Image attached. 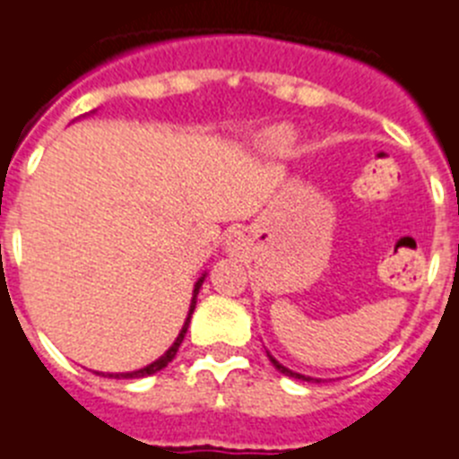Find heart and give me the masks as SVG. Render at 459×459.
Returning <instances> with one entry per match:
<instances>
[{"label": "heart", "mask_w": 459, "mask_h": 459, "mask_svg": "<svg viewBox=\"0 0 459 459\" xmlns=\"http://www.w3.org/2000/svg\"><path fill=\"white\" fill-rule=\"evenodd\" d=\"M270 141H273L274 147H279V150H284V147H289L290 141H293V134H290L289 129H277V131H273V135H270Z\"/></svg>", "instance_id": "heart-1"}]
</instances>
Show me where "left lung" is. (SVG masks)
I'll return each instance as SVG.
<instances>
[{
    "label": "left lung",
    "instance_id": "obj_1",
    "mask_svg": "<svg viewBox=\"0 0 459 459\" xmlns=\"http://www.w3.org/2000/svg\"><path fill=\"white\" fill-rule=\"evenodd\" d=\"M268 358H270V362H273L274 368H277V369H279V372H281V374H286V377L300 378V381H318V378H312V377H305V374H298V372H293V369L284 368V365H281V362H277V360H274V358H273V356H270V353H268Z\"/></svg>",
    "mask_w": 459,
    "mask_h": 459
}]
</instances>
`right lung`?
<instances>
[{
    "instance_id": "add662e5",
    "label": "right lung",
    "mask_w": 459,
    "mask_h": 459,
    "mask_svg": "<svg viewBox=\"0 0 459 459\" xmlns=\"http://www.w3.org/2000/svg\"><path fill=\"white\" fill-rule=\"evenodd\" d=\"M203 281H205V274H203V277L198 279V281H196V286H194V298H191L189 316H186L185 325H182L180 334H178V340L173 342V346H170V349L166 351V353H163V356L159 358V360L150 362V365H147V368H143V369H135V372H122V374H103V377H110V378H143V377H150V374H154V372H159V369H163V368H166V365H169V362L173 360V358H175V353H178V349H180L182 340H185L186 328H189V321H191V314H194V309H196V296H198V289H201V286H203Z\"/></svg>"
}]
</instances>
